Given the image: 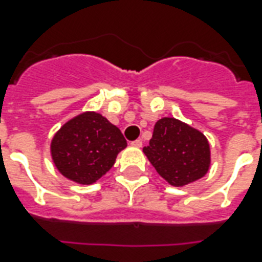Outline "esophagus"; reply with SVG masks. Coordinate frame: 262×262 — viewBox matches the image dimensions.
<instances>
[{
	"label": "esophagus",
	"instance_id": "esophagus-1",
	"mask_svg": "<svg viewBox=\"0 0 262 262\" xmlns=\"http://www.w3.org/2000/svg\"><path fill=\"white\" fill-rule=\"evenodd\" d=\"M132 145H133V147H136V148H141L143 147V141H141V140H136V141H133V143H132Z\"/></svg>",
	"mask_w": 262,
	"mask_h": 262
}]
</instances>
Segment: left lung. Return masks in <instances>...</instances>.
<instances>
[{
	"label": "left lung",
	"mask_w": 262,
	"mask_h": 262,
	"mask_svg": "<svg viewBox=\"0 0 262 262\" xmlns=\"http://www.w3.org/2000/svg\"><path fill=\"white\" fill-rule=\"evenodd\" d=\"M143 152L158 174L177 187L203 178L211 166L207 137L171 117H164L155 123L149 145L144 147Z\"/></svg>",
	"instance_id": "left-lung-1"
}]
</instances>
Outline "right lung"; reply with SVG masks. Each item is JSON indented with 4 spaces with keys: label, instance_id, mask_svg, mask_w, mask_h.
I'll return each instance as SVG.
<instances>
[{
    "label": "right lung",
    "instance_id": "obj_1",
    "mask_svg": "<svg viewBox=\"0 0 262 262\" xmlns=\"http://www.w3.org/2000/svg\"><path fill=\"white\" fill-rule=\"evenodd\" d=\"M118 127L102 114L85 111L61 126L50 144L55 167L69 181L92 185L115 163L126 148Z\"/></svg>",
    "mask_w": 262,
    "mask_h": 262
}]
</instances>
